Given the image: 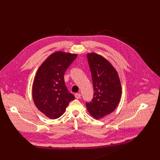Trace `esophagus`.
<instances>
[{"label": "esophagus", "mask_w": 160, "mask_h": 160, "mask_svg": "<svg viewBox=\"0 0 160 160\" xmlns=\"http://www.w3.org/2000/svg\"><path fill=\"white\" fill-rule=\"evenodd\" d=\"M75 98H76L77 99H80V98H81V94H79V93H78V94L77 93V94H75Z\"/></svg>", "instance_id": "obj_1"}]
</instances>
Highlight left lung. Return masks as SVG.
Listing matches in <instances>:
<instances>
[{
  "mask_svg": "<svg viewBox=\"0 0 160 160\" xmlns=\"http://www.w3.org/2000/svg\"><path fill=\"white\" fill-rule=\"evenodd\" d=\"M94 87L93 99L86 102L90 114L96 119L112 112L122 96V86L117 72L111 63L96 53L87 54Z\"/></svg>",
  "mask_w": 160,
  "mask_h": 160,
  "instance_id": "left-lung-1",
  "label": "left lung"
}]
</instances>
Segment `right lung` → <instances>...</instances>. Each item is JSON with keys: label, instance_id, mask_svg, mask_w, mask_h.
Returning <instances> with one entry per match:
<instances>
[{"label": "right lung", "instance_id": "1", "mask_svg": "<svg viewBox=\"0 0 160 160\" xmlns=\"http://www.w3.org/2000/svg\"><path fill=\"white\" fill-rule=\"evenodd\" d=\"M77 54L56 52L39 67L33 82L32 96L39 111L51 119L59 118L75 96L68 90L64 75Z\"/></svg>", "mask_w": 160, "mask_h": 160}]
</instances>
